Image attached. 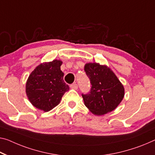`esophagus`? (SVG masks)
<instances>
[{
	"instance_id": "34e87169",
	"label": "esophagus",
	"mask_w": 155,
	"mask_h": 155,
	"mask_svg": "<svg viewBox=\"0 0 155 155\" xmlns=\"http://www.w3.org/2000/svg\"><path fill=\"white\" fill-rule=\"evenodd\" d=\"M70 87H71V89H74V90H77V89H78V84H76V83H74V84H71Z\"/></svg>"
}]
</instances>
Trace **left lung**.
Instances as JSON below:
<instances>
[{"label": "left lung", "mask_w": 155, "mask_h": 155, "mask_svg": "<svg viewBox=\"0 0 155 155\" xmlns=\"http://www.w3.org/2000/svg\"><path fill=\"white\" fill-rule=\"evenodd\" d=\"M84 71L92 87L87 94H82L85 106L96 116L114 110L123 101L125 89L112 70L98 63H87Z\"/></svg>", "instance_id": "left-lung-1"}]
</instances>
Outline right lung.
<instances>
[{
    "label": "right lung",
    "instance_id": "add662e5",
    "mask_svg": "<svg viewBox=\"0 0 155 155\" xmlns=\"http://www.w3.org/2000/svg\"><path fill=\"white\" fill-rule=\"evenodd\" d=\"M62 61L58 59L38 65L30 73L25 84L28 98L35 107L47 112L60 102L69 87L64 81L60 69Z\"/></svg>",
    "mask_w": 155,
    "mask_h": 155
}]
</instances>
